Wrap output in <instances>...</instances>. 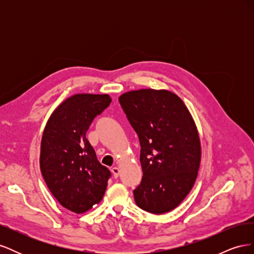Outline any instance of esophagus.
Segmentation results:
<instances>
[{
	"mask_svg": "<svg viewBox=\"0 0 254 254\" xmlns=\"http://www.w3.org/2000/svg\"><path fill=\"white\" fill-rule=\"evenodd\" d=\"M111 172H112V174H113L114 178H118L119 175H120V168H119L118 166H114V167H112Z\"/></svg>",
	"mask_w": 254,
	"mask_h": 254,
	"instance_id": "esophagus-1",
	"label": "esophagus"
}]
</instances>
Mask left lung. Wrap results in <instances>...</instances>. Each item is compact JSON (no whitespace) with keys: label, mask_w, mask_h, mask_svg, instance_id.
Masks as SVG:
<instances>
[{"label":"left lung","mask_w":254,"mask_h":254,"mask_svg":"<svg viewBox=\"0 0 254 254\" xmlns=\"http://www.w3.org/2000/svg\"><path fill=\"white\" fill-rule=\"evenodd\" d=\"M119 101L141 145L143 178L133 190L135 203L153 214L170 212L188 196L200 166L195 121L182 99L168 90L128 91Z\"/></svg>","instance_id":"obj_1"}]
</instances>
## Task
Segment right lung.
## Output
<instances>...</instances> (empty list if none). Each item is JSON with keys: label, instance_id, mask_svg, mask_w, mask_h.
<instances>
[{"label": "right lung", "instance_id": "obj_1", "mask_svg": "<svg viewBox=\"0 0 254 254\" xmlns=\"http://www.w3.org/2000/svg\"><path fill=\"white\" fill-rule=\"evenodd\" d=\"M111 101L108 94H74L53 111L43 130V179L57 201L74 213L101 202L108 186L110 171L98 162L86 133Z\"/></svg>", "mask_w": 254, "mask_h": 254}]
</instances>
